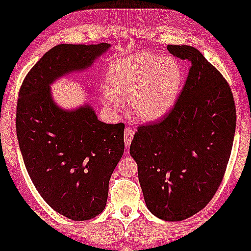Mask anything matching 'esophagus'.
<instances>
[{"label":"esophagus","instance_id":"34e87169","mask_svg":"<svg viewBox=\"0 0 251 251\" xmlns=\"http://www.w3.org/2000/svg\"><path fill=\"white\" fill-rule=\"evenodd\" d=\"M134 137V129L130 128V127H126L124 130V142L126 147L130 146V142H132Z\"/></svg>","mask_w":251,"mask_h":251}]
</instances>
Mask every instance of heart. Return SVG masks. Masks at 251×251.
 <instances>
[{
    "instance_id": "b5f03b06",
    "label": "heart",
    "mask_w": 251,
    "mask_h": 251,
    "mask_svg": "<svg viewBox=\"0 0 251 251\" xmlns=\"http://www.w3.org/2000/svg\"><path fill=\"white\" fill-rule=\"evenodd\" d=\"M109 89L101 93L105 107L116 108L119 99H130V112L142 122H154L168 114L177 100L183 70L174 58L141 51L115 60L107 74Z\"/></svg>"
}]
</instances>
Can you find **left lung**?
I'll return each mask as SVG.
<instances>
[{
	"label": "left lung",
	"instance_id": "left-lung-1",
	"mask_svg": "<svg viewBox=\"0 0 251 251\" xmlns=\"http://www.w3.org/2000/svg\"><path fill=\"white\" fill-rule=\"evenodd\" d=\"M190 62L185 85L160 121L141 125L130 143L147 207L179 222L203 209L220 188L233 146L236 112L230 85L196 48L168 45Z\"/></svg>",
	"mask_w": 251,
	"mask_h": 251
}]
</instances>
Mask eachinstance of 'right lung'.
I'll list each match as a JSON object with an SVG mask.
<instances>
[{
	"label": "right lung",
	"mask_w": 251,
	"mask_h": 251,
	"mask_svg": "<svg viewBox=\"0 0 251 251\" xmlns=\"http://www.w3.org/2000/svg\"><path fill=\"white\" fill-rule=\"evenodd\" d=\"M110 44H60L25 77L17 103V136L25 166L52 209L74 221L94 218L107 203L109 179L124 153L123 123L100 122L90 105L58 107L50 85L86 69Z\"/></svg>",
	"instance_id": "obj_1"
}]
</instances>
